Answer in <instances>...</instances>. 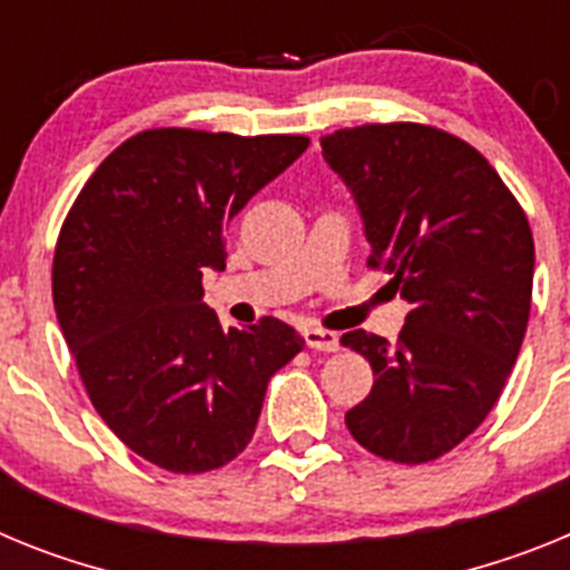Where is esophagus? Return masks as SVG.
Listing matches in <instances>:
<instances>
[{
  "instance_id": "obj_1",
  "label": "esophagus",
  "mask_w": 570,
  "mask_h": 570,
  "mask_svg": "<svg viewBox=\"0 0 570 570\" xmlns=\"http://www.w3.org/2000/svg\"><path fill=\"white\" fill-rule=\"evenodd\" d=\"M304 341H306V346L321 350V353H335V350L341 346L338 333H333V330H321V326H306Z\"/></svg>"
}]
</instances>
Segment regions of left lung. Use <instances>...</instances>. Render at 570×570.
I'll return each mask as SVG.
<instances>
[{"instance_id":"obj_1","label":"left lung","mask_w":570,"mask_h":570,"mask_svg":"<svg viewBox=\"0 0 570 570\" xmlns=\"http://www.w3.org/2000/svg\"><path fill=\"white\" fill-rule=\"evenodd\" d=\"M321 148L358 203L367 264L390 272L410 304L399 344L341 335L375 375L346 428L381 459L433 462L484 422L517 364L531 226L497 168L442 128L373 122L321 137Z\"/></svg>"}]
</instances>
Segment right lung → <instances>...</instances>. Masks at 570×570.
<instances>
[{
	"label": "right lung",
	"instance_id": "obj_1",
	"mask_svg": "<svg viewBox=\"0 0 570 570\" xmlns=\"http://www.w3.org/2000/svg\"><path fill=\"white\" fill-rule=\"evenodd\" d=\"M304 135L151 128L88 177L59 229L53 309L94 410L171 473L224 468L252 442L266 384L304 350L289 324L224 330L203 272L224 232L306 151Z\"/></svg>",
	"mask_w": 570,
	"mask_h": 570
}]
</instances>
